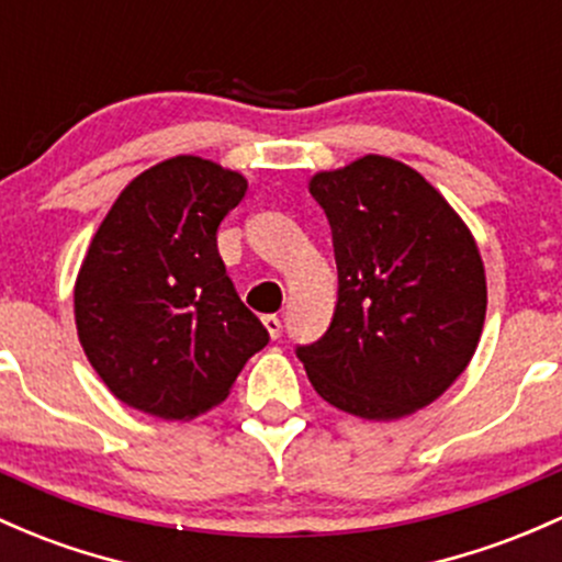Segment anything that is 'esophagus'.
<instances>
[{
	"mask_svg": "<svg viewBox=\"0 0 562 562\" xmlns=\"http://www.w3.org/2000/svg\"><path fill=\"white\" fill-rule=\"evenodd\" d=\"M261 323H263V328L269 330L271 338H280L282 323H280V317H277V314H267V317H261Z\"/></svg>",
	"mask_w": 562,
	"mask_h": 562,
	"instance_id": "34e87169",
	"label": "esophagus"
}]
</instances>
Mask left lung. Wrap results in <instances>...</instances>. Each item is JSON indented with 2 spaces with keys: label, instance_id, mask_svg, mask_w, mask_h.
Instances as JSON below:
<instances>
[{
  "label": "left lung",
  "instance_id": "1",
  "mask_svg": "<svg viewBox=\"0 0 562 562\" xmlns=\"http://www.w3.org/2000/svg\"><path fill=\"white\" fill-rule=\"evenodd\" d=\"M310 191L338 267L328 333L295 349L312 386L368 422L427 408L483 333L488 288L470 226L422 172L381 154L314 172Z\"/></svg>",
  "mask_w": 562,
  "mask_h": 562
}]
</instances>
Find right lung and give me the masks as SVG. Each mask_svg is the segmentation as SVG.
Segmentation results:
<instances>
[{"label":"right lung","instance_id":"right-lung-1","mask_svg":"<svg viewBox=\"0 0 562 562\" xmlns=\"http://www.w3.org/2000/svg\"><path fill=\"white\" fill-rule=\"evenodd\" d=\"M245 191L243 172L178 154L135 176L98 226L74 285V319L120 403L189 422L224 403L269 344L215 245Z\"/></svg>","mask_w":562,"mask_h":562}]
</instances>
